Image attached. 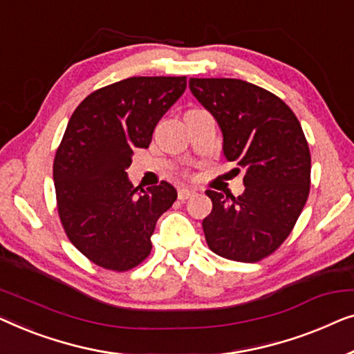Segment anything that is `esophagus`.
Wrapping results in <instances>:
<instances>
[{"label":"esophagus","mask_w":354,"mask_h":354,"mask_svg":"<svg viewBox=\"0 0 354 354\" xmlns=\"http://www.w3.org/2000/svg\"><path fill=\"white\" fill-rule=\"evenodd\" d=\"M194 194H196V191H192V189L181 187V189H179V191H178V198H179V201L184 202V201H187L189 197H192Z\"/></svg>","instance_id":"obj_1"}]
</instances>
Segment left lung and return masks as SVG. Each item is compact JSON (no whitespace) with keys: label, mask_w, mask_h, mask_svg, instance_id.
<instances>
[{"label":"left lung","mask_w":354,"mask_h":354,"mask_svg":"<svg viewBox=\"0 0 354 354\" xmlns=\"http://www.w3.org/2000/svg\"><path fill=\"white\" fill-rule=\"evenodd\" d=\"M189 88L220 125L226 160L245 171L242 196L205 192L213 202L202 221L208 247L227 260L260 261L288 237L308 201L311 156L305 133L292 109L257 84L191 78Z\"/></svg>","instance_id":"obj_1"}]
</instances>
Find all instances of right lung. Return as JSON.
Segmentation results:
<instances>
[{"mask_svg": "<svg viewBox=\"0 0 354 354\" xmlns=\"http://www.w3.org/2000/svg\"><path fill=\"white\" fill-rule=\"evenodd\" d=\"M186 84V77L122 80L84 97L68 120L53 165L59 218L68 241L104 270L146 260L157 220L176 201L167 181L134 187L127 168Z\"/></svg>", "mask_w": 354, "mask_h": 354, "instance_id": "1", "label": "right lung"}]
</instances>
